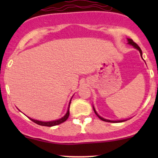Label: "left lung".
Instances as JSON below:
<instances>
[{
    "mask_svg": "<svg viewBox=\"0 0 158 158\" xmlns=\"http://www.w3.org/2000/svg\"><path fill=\"white\" fill-rule=\"evenodd\" d=\"M128 44H129L132 45V46H133L134 48H135L136 49H137V50H138L139 51V52H140V56H142V50H141L140 48H139V47L138 46V45H137V44H136V43L135 42V41H133V40L131 39H128ZM94 112H95V114H97V117H99V118L101 120L105 121V122H110V123H120V122H124V121H125V120H117V121H112V120H108V119H106L102 118V117H99V116L98 115L97 113V111H96L95 109H94Z\"/></svg>",
    "mask_w": 158,
    "mask_h": 158,
    "instance_id": "8db88e82",
    "label": "left lung"
}]
</instances>
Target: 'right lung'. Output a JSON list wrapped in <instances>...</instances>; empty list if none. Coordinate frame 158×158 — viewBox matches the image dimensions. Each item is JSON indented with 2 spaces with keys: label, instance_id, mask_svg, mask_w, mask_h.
<instances>
[{
  "label": "right lung",
  "instance_id": "right-lung-1",
  "mask_svg": "<svg viewBox=\"0 0 158 158\" xmlns=\"http://www.w3.org/2000/svg\"><path fill=\"white\" fill-rule=\"evenodd\" d=\"M71 101V100H70ZM70 102L69 103V107H68V110L67 111V113L62 118L58 119V120H55V121H50V122H41V121H39V120H35V119H30L32 122H34L36 124L40 125V126H57V125L61 124V123L65 122L67 120L69 117V114H70V112H69V108H70Z\"/></svg>",
  "mask_w": 158,
  "mask_h": 158
}]
</instances>
